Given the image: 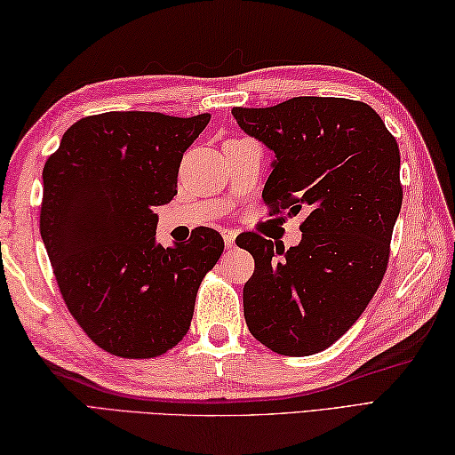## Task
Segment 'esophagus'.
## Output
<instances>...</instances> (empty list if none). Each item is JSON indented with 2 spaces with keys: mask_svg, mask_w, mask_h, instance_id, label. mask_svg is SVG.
Instances as JSON below:
<instances>
[{
  "mask_svg": "<svg viewBox=\"0 0 455 455\" xmlns=\"http://www.w3.org/2000/svg\"><path fill=\"white\" fill-rule=\"evenodd\" d=\"M222 238H225V244H227V248H235V240H236V230H230V228H225V230H222Z\"/></svg>",
  "mask_w": 455,
  "mask_h": 455,
  "instance_id": "34e87169",
  "label": "esophagus"
}]
</instances>
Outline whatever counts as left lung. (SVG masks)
I'll return each mask as SVG.
<instances>
[{
  "label": "left lung",
  "instance_id": "8db88e82",
  "mask_svg": "<svg viewBox=\"0 0 455 455\" xmlns=\"http://www.w3.org/2000/svg\"><path fill=\"white\" fill-rule=\"evenodd\" d=\"M233 115L275 154L262 191L269 215L307 207L299 246L256 233L236 243L256 262L244 285L248 331L282 355L323 352L360 318L387 269L403 203L399 144L370 105L344 98Z\"/></svg>",
  "mask_w": 455,
  "mask_h": 455
}]
</instances>
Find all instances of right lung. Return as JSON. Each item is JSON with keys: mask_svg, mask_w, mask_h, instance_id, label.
Returning a JSON list of instances; mask_svg holds the SVG:
<instances>
[{"mask_svg": "<svg viewBox=\"0 0 455 455\" xmlns=\"http://www.w3.org/2000/svg\"><path fill=\"white\" fill-rule=\"evenodd\" d=\"M211 121L109 111L76 121L43 170L41 236L60 295L105 352L147 360L188 334L222 236L201 227L156 244L154 207L178 196L180 164Z\"/></svg>", "mask_w": 455, "mask_h": 455, "instance_id": "right-lung-1", "label": "right lung"}]
</instances>
